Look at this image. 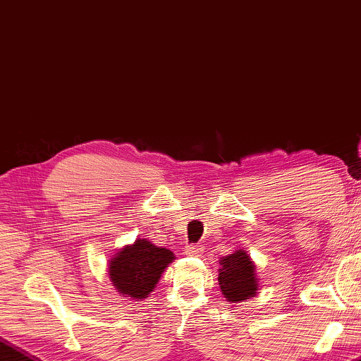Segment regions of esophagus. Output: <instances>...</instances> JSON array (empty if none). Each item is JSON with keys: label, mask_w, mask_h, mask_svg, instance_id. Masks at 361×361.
<instances>
[{"label": "esophagus", "mask_w": 361, "mask_h": 361, "mask_svg": "<svg viewBox=\"0 0 361 361\" xmlns=\"http://www.w3.org/2000/svg\"><path fill=\"white\" fill-rule=\"evenodd\" d=\"M185 252L188 255H200L202 252V247L200 245H188L185 246Z\"/></svg>", "instance_id": "34e87169"}]
</instances>
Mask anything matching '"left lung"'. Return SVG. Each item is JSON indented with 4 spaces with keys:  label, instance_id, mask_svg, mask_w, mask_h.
<instances>
[{
    "label": "left lung",
    "instance_id": "8db88e82",
    "mask_svg": "<svg viewBox=\"0 0 361 361\" xmlns=\"http://www.w3.org/2000/svg\"><path fill=\"white\" fill-rule=\"evenodd\" d=\"M218 282L223 296L232 304L246 302L259 291L255 263L246 251L238 249L219 260Z\"/></svg>",
    "mask_w": 361,
    "mask_h": 361
}]
</instances>
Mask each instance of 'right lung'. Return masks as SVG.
I'll return each mask as SVG.
<instances>
[{"instance_id": "1", "label": "right lung", "mask_w": 361, "mask_h": 361, "mask_svg": "<svg viewBox=\"0 0 361 361\" xmlns=\"http://www.w3.org/2000/svg\"><path fill=\"white\" fill-rule=\"evenodd\" d=\"M174 260L166 247H157L148 238H137L109 262V277L124 298L146 299L154 291L165 268Z\"/></svg>"}]
</instances>
